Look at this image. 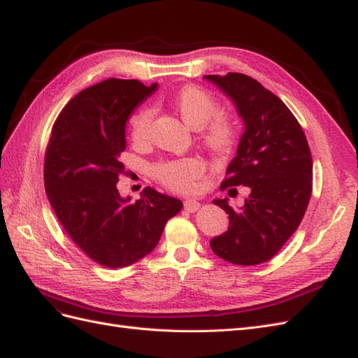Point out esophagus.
Here are the masks:
<instances>
[{
    "label": "esophagus",
    "mask_w": 358,
    "mask_h": 358,
    "mask_svg": "<svg viewBox=\"0 0 358 358\" xmlns=\"http://www.w3.org/2000/svg\"><path fill=\"white\" fill-rule=\"evenodd\" d=\"M183 206H185V209L188 212H196L200 208V203L196 199H187L185 201H183Z\"/></svg>",
    "instance_id": "esophagus-1"
}]
</instances>
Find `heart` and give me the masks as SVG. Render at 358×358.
<instances>
[{"mask_svg":"<svg viewBox=\"0 0 358 358\" xmlns=\"http://www.w3.org/2000/svg\"><path fill=\"white\" fill-rule=\"evenodd\" d=\"M171 103L183 122L199 129L206 149L220 157L231 152L237 140V125L230 115L215 113L218 104L212 94L199 86H185L175 94ZM152 119L154 112L148 107L137 110L129 119V137L136 146L149 140ZM203 171L204 166L199 158L187 157L161 162L154 169V175L171 191H189Z\"/></svg>","mask_w":358,"mask_h":358,"instance_id":"heart-1","label":"heart"}]
</instances>
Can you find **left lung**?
Instances as JSON below:
<instances>
[{"instance_id": "left-lung-1", "label": "left lung", "mask_w": 358, "mask_h": 358, "mask_svg": "<svg viewBox=\"0 0 358 358\" xmlns=\"http://www.w3.org/2000/svg\"><path fill=\"white\" fill-rule=\"evenodd\" d=\"M204 79L229 96L245 124L221 189L249 188L239 210L227 199L213 200L229 213V230L210 248L225 262L255 266L275 257L303 220L312 194L310 149L284 101L255 79L242 73Z\"/></svg>"}]
</instances>
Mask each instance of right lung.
<instances>
[{
	"label": "right lung",
	"instance_id": "right-lung-1",
	"mask_svg": "<svg viewBox=\"0 0 358 358\" xmlns=\"http://www.w3.org/2000/svg\"><path fill=\"white\" fill-rule=\"evenodd\" d=\"M158 88L136 79H107L83 90L58 115L45 157V188L64 230L95 263L119 268L159 242L182 201L146 187L142 199L121 197L125 125Z\"/></svg>",
	"mask_w": 358,
	"mask_h": 358
}]
</instances>
